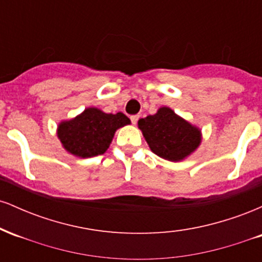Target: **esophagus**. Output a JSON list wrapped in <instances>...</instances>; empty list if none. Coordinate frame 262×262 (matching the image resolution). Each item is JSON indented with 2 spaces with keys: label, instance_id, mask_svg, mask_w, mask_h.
Returning a JSON list of instances; mask_svg holds the SVG:
<instances>
[{
  "label": "esophagus",
  "instance_id": "esophagus-1",
  "mask_svg": "<svg viewBox=\"0 0 262 262\" xmlns=\"http://www.w3.org/2000/svg\"><path fill=\"white\" fill-rule=\"evenodd\" d=\"M138 119H139V116H138V114H135V116H132L130 117V121H132V123H133L134 125L138 123Z\"/></svg>",
  "mask_w": 262,
  "mask_h": 262
}]
</instances>
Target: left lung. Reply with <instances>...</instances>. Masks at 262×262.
Instances as JSON below:
<instances>
[{
  "label": "left lung",
  "mask_w": 262,
  "mask_h": 262,
  "mask_svg": "<svg viewBox=\"0 0 262 262\" xmlns=\"http://www.w3.org/2000/svg\"><path fill=\"white\" fill-rule=\"evenodd\" d=\"M151 151L169 161H181L198 148L201 130L169 107L138 122Z\"/></svg>",
  "instance_id": "1"
}]
</instances>
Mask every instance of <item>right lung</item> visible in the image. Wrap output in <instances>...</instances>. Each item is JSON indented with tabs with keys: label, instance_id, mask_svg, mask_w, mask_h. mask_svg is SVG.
<instances>
[{
	"label": "right lung",
	"instance_id": "right-lung-1",
	"mask_svg": "<svg viewBox=\"0 0 262 262\" xmlns=\"http://www.w3.org/2000/svg\"><path fill=\"white\" fill-rule=\"evenodd\" d=\"M130 123L125 114H108L98 108H86L70 121L61 122L58 137L70 154L79 158H93L106 152L118 128Z\"/></svg>",
	"mask_w": 262,
	"mask_h": 262
}]
</instances>
